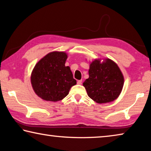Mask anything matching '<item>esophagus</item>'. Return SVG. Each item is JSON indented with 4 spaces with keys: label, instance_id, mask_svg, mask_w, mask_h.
<instances>
[{
    "label": "esophagus",
    "instance_id": "34e87169",
    "mask_svg": "<svg viewBox=\"0 0 151 151\" xmlns=\"http://www.w3.org/2000/svg\"><path fill=\"white\" fill-rule=\"evenodd\" d=\"M82 83H83V81H82V80H78V81H77V84H78V85H81Z\"/></svg>",
    "mask_w": 151,
    "mask_h": 151
}]
</instances>
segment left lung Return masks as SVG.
Instances as JSON below:
<instances>
[{
	"label": "left lung",
	"instance_id": "1",
	"mask_svg": "<svg viewBox=\"0 0 151 151\" xmlns=\"http://www.w3.org/2000/svg\"><path fill=\"white\" fill-rule=\"evenodd\" d=\"M96 58L89 63V77L83 83L88 96L96 103L114 101L121 93L124 76L117 64L110 58Z\"/></svg>",
	"mask_w": 151,
	"mask_h": 151
}]
</instances>
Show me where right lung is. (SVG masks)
I'll return each instance as SVG.
<instances>
[{"instance_id": "1", "label": "right lung", "mask_w": 151, "mask_h": 151, "mask_svg": "<svg viewBox=\"0 0 151 151\" xmlns=\"http://www.w3.org/2000/svg\"><path fill=\"white\" fill-rule=\"evenodd\" d=\"M67 53L53 51L36 64L30 75L32 87L42 100L61 101L68 95L70 88L76 84L69 66H65Z\"/></svg>"}]
</instances>
